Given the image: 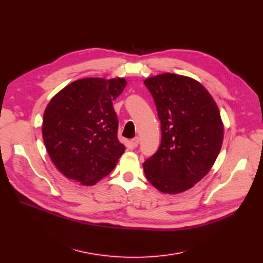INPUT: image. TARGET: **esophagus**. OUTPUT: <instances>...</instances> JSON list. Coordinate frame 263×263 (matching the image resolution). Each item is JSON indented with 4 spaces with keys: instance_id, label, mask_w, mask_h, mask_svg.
<instances>
[{
    "instance_id": "34e87169",
    "label": "esophagus",
    "mask_w": 263,
    "mask_h": 263,
    "mask_svg": "<svg viewBox=\"0 0 263 263\" xmlns=\"http://www.w3.org/2000/svg\"><path fill=\"white\" fill-rule=\"evenodd\" d=\"M131 143H132V145H133L134 147H136V146L138 145V143H139V137L133 138V139L131 140Z\"/></svg>"
}]
</instances>
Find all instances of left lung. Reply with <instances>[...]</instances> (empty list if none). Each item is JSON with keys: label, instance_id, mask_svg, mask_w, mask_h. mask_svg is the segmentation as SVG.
<instances>
[{"label": "left lung", "instance_id": "1", "mask_svg": "<svg viewBox=\"0 0 263 263\" xmlns=\"http://www.w3.org/2000/svg\"><path fill=\"white\" fill-rule=\"evenodd\" d=\"M143 83L161 124V143L142 164L144 175L161 193H183L208 174L219 154L223 139L219 110L193 78L165 72Z\"/></svg>", "mask_w": 263, "mask_h": 263}]
</instances>
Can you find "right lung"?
I'll return each mask as SVG.
<instances>
[{"label": "right lung", "instance_id": "1", "mask_svg": "<svg viewBox=\"0 0 263 263\" xmlns=\"http://www.w3.org/2000/svg\"><path fill=\"white\" fill-rule=\"evenodd\" d=\"M124 78L73 81L48 104L43 138L50 158L66 178L91 186L109 175L125 152L118 138L114 101Z\"/></svg>", "mask_w": 263, "mask_h": 263}]
</instances>
